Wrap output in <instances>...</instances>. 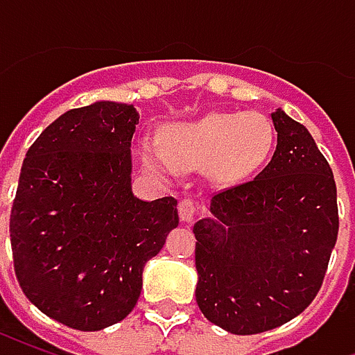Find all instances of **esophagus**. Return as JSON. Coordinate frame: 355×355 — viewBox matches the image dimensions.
Here are the masks:
<instances>
[{
	"instance_id": "34e87169",
	"label": "esophagus",
	"mask_w": 355,
	"mask_h": 355,
	"mask_svg": "<svg viewBox=\"0 0 355 355\" xmlns=\"http://www.w3.org/2000/svg\"><path fill=\"white\" fill-rule=\"evenodd\" d=\"M196 211H198L196 201L182 200L180 203H178V216H180V220H182V223H192Z\"/></svg>"
}]
</instances>
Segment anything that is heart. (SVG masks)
<instances>
[{"label": "heart", "mask_w": 355, "mask_h": 355, "mask_svg": "<svg viewBox=\"0 0 355 355\" xmlns=\"http://www.w3.org/2000/svg\"><path fill=\"white\" fill-rule=\"evenodd\" d=\"M163 146L144 139L137 144L142 167L162 180L200 167L209 182L232 186L254 175L274 150L275 131L259 112H209L193 121L167 125Z\"/></svg>", "instance_id": "1"}]
</instances>
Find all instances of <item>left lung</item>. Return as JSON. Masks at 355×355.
Here are the masks:
<instances>
[{"label": "left lung", "mask_w": 355, "mask_h": 355, "mask_svg": "<svg viewBox=\"0 0 355 355\" xmlns=\"http://www.w3.org/2000/svg\"><path fill=\"white\" fill-rule=\"evenodd\" d=\"M277 146L245 184L211 198L193 224L196 300L211 323L257 335L304 312L338 236L333 171L304 125L272 112Z\"/></svg>", "instance_id": "8db88e82"}]
</instances>
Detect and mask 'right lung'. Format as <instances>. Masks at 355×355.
I'll return each mask as SVG.
<instances>
[{"instance_id": "right-lung-1", "label": "right lung", "mask_w": 355, "mask_h": 355, "mask_svg": "<svg viewBox=\"0 0 355 355\" xmlns=\"http://www.w3.org/2000/svg\"><path fill=\"white\" fill-rule=\"evenodd\" d=\"M132 104L98 101L68 110L22 163L11 209L15 274L28 300L78 331L125 320L142 270L178 226L175 198L131 190Z\"/></svg>"}]
</instances>
